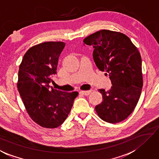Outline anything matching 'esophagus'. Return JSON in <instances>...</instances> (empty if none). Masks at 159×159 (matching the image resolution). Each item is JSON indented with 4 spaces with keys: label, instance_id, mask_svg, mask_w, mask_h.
<instances>
[{
    "label": "esophagus",
    "instance_id": "esophagus-1",
    "mask_svg": "<svg viewBox=\"0 0 159 159\" xmlns=\"http://www.w3.org/2000/svg\"><path fill=\"white\" fill-rule=\"evenodd\" d=\"M91 90H88V91H80V93L83 95H85V96H88L89 94L91 93Z\"/></svg>",
    "mask_w": 159,
    "mask_h": 159
}]
</instances>
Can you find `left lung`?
Masks as SVG:
<instances>
[{"label": "left lung", "instance_id": "left-lung-1", "mask_svg": "<svg viewBox=\"0 0 159 159\" xmlns=\"http://www.w3.org/2000/svg\"><path fill=\"white\" fill-rule=\"evenodd\" d=\"M94 48L93 58L100 71H106L112 86L100 89L103 102L95 111L101 119L115 124L126 119L140 99L143 85L139 51L126 34L102 30L83 39Z\"/></svg>", "mask_w": 159, "mask_h": 159}]
</instances>
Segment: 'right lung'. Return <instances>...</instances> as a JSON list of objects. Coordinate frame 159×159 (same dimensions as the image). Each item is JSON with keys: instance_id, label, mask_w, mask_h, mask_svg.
<instances>
[{"instance_id": "obj_1", "label": "right lung", "mask_w": 159, "mask_h": 159, "mask_svg": "<svg viewBox=\"0 0 159 159\" xmlns=\"http://www.w3.org/2000/svg\"><path fill=\"white\" fill-rule=\"evenodd\" d=\"M65 44L45 42L27 51L19 66L17 88L30 118L44 128L58 127L67 119L77 92H66L49 85Z\"/></svg>"}]
</instances>
